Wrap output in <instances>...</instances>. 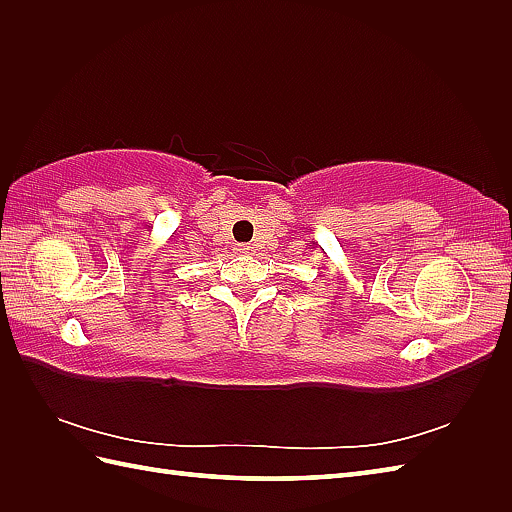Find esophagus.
<instances>
[{"label": "esophagus", "instance_id": "34e87169", "mask_svg": "<svg viewBox=\"0 0 512 512\" xmlns=\"http://www.w3.org/2000/svg\"><path fill=\"white\" fill-rule=\"evenodd\" d=\"M250 250H253V248L246 246V244H237V246H235V253H237V255H250Z\"/></svg>", "mask_w": 512, "mask_h": 512}]
</instances>
